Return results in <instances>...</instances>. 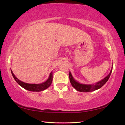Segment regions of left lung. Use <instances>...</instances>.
<instances>
[{"label": "left lung", "instance_id": "left-lung-1", "mask_svg": "<svg viewBox=\"0 0 125 125\" xmlns=\"http://www.w3.org/2000/svg\"><path fill=\"white\" fill-rule=\"evenodd\" d=\"M113 67L111 69L110 72L108 75L106 77H105L104 79L101 80L100 81L97 82L95 84H84L80 83L79 82L76 81L74 79V78L73 77L72 75L71 72H69V80H70V82L74 88H75V90H77L78 92H93L96 90H98L99 89L102 87V86L104 85V84L106 83L107 80L109 79L110 76L111 75V73L112 72V70H113Z\"/></svg>", "mask_w": 125, "mask_h": 125}]
</instances>
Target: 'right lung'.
I'll return each mask as SVG.
<instances>
[{"instance_id": "right-lung-1", "label": "right lung", "mask_w": 125, "mask_h": 125, "mask_svg": "<svg viewBox=\"0 0 125 125\" xmlns=\"http://www.w3.org/2000/svg\"><path fill=\"white\" fill-rule=\"evenodd\" d=\"M11 72L12 75V77H13L14 79L15 80V81L17 82V83L19 85H20L23 88L25 89L26 90L31 91V92H41V91H43L46 89H47L52 84L53 79L52 72L50 73L49 77H48L47 80L45 82H43V83L40 84H29L25 83V82H23L19 79H18L15 77V75H14V74L11 70Z\"/></svg>"}]
</instances>
